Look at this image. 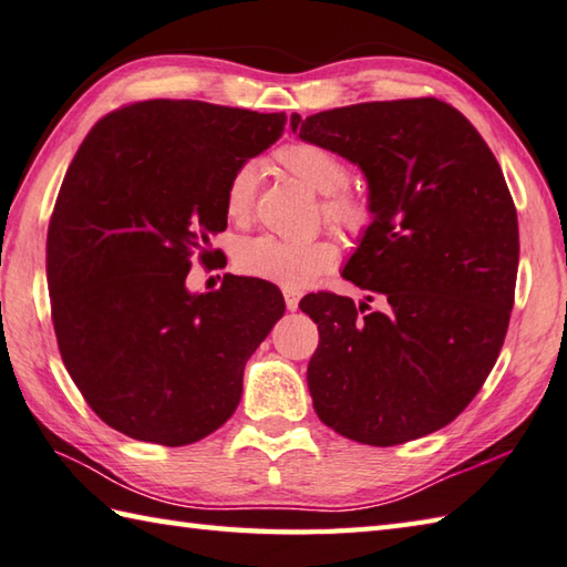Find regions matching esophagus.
Segmentation results:
<instances>
[{
  "instance_id": "obj_1",
  "label": "esophagus",
  "mask_w": 567,
  "mask_h": 567,
  "mask_svg": "<svg viewBox=\"0 0 567 567\" xmlns=\"http://www.w3.org/2000/svg\"><path fill=\"white\" fill-rule=\"evenodd\" d=\"M284 300H286V308H288V310H296L298 303H300V293H298V291H291V288H286V291H284Z\"/></svg>"
}]
</instances>
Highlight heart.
<instances>
[{
    "label": "heart",
    "mask_w": 567,
    "mask_h": 567,
    "mask_svg": "<svg viewBox=\"0 0 567 567\" xmlns=\"http://www.w3.org/2000/svg\"><path fill=\"white\" fill-rule=\"evenodd\" d=\"M279 164L303 181L308 188L322 195L320 213L342 233L362 235L372 223V205L360 190L348 186L350 171L344 161L330 152L328 146L313 142H291L276 152ZM259 168L251 161L239 164L227 178L223 193L225 215L235 223L247 219L257 195ZM235 261L239 271L254 279L279 284L284 288H306L320 274H326L338 261V247L328 237L310 239H281L274 235H261L245 239L237 247Z\"/></svg>",
    "instance_id": "heart-1"
}]
</instances>
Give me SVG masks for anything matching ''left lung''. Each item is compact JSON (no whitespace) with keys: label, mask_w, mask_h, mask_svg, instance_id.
<instances>
[{"label":"left lung","mask_w":567,"mask_h":567,"mask_svg":"<svg viewBox=\"0 0 567 567\" xmlns=\"http://www.w3.org/2000/svg\"><path fill=\"white\" fill-rule=\"evenodd\" d=\"M291 126L362 168L372 223L342 276L382 303L300 300L320 332L308 362L318 419L377 447L441 431L477 396L509 328L518 219L504 173L435 97L291 114Z\"/></svg>","instance_id":"8db88e82"}]
</instances>
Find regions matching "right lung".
<instances>
[{"label": "right lung", "mask_w": 567, "mask_h": 567, "mask_svg": "<svg viewBox=\"0 0 567 567\" xmlns=\"http://www.w3.org/2000/svg\"><path fill=\"white\" fill-rule=\"evenodd\" d=\"M286 114L146 100L92 126L68 166L45 241L51 318L68 374L110 429L190 445L241 399L254 350L284 316L279 288L225 276L190 293L225 233L223 193L284 134Z\"/></svg>", "instance_id": "1"}]
</instances>
